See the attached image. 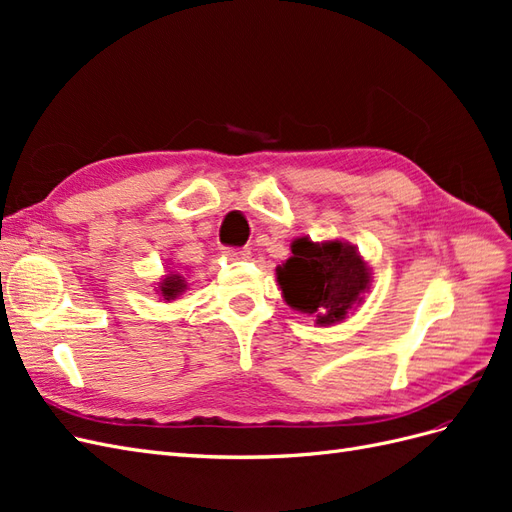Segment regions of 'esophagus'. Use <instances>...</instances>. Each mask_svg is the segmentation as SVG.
I'll return each mask as SVG.
<instances>
[{
	"label": "esophagus",
	"instance_id": "obj_1",
	"mask_svg": "<svg viewBox=\"0 0 512 512\" xmlns=\"http://www.w3.org/2000/svg\"><path fill=\"white\" fill-rule=\"evenodd\" d=\"M224 256L228 260H247L252 256V252H250V247H226Z\"/></svg>",
	"mask_w": 512,
	"mask_h": 512
}]
</instances>
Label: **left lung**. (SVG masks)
Masks as SVG:
<instances>
[{
    "label": "left lung",
    "instance_id": "left-lung-1",
    "mask_svg": "<svg viewBox=\"0 0 512 512\" xmlns=\"http://www.w3.org/2000/svg\"><path fill=\"white\" fill-rule=\"evenodd\" d=\"M277 282L290 307L316 316L327 327L361 303V294L369 290V269L348 243H314L303 237L292 243V256L277 267Z\"/></svg>",
    "mask_w": 512,
    "mask_h": 512
}]
</instances>
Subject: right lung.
<instances>
[{"mask_svg":"<svg viewBox=\"0 0 512 512\" xmlns=\"http://www.w3.org/2000/svg\"><path fill=\"white\" fill-rule=\"evenodd\" d=\"M160 288H162V297L166 301H170V299H175L177 294L183 292L185 284H183V280H179V275H173V277H166Z\"/></svg>","mask_w":512,"mask_h":512,"instance_id":"obj_1","label":"right lung"}]
</instances>
